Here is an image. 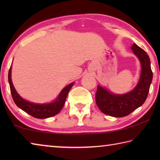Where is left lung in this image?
Masks as SVG:
<instances>
[{
  "mask_svg": "<svg viewBox=\"0 0 160 160\" xmlns=\"http://www.w3.org/2000/svg\"><path fill=\"white\" fill-rule=\"evenodd\" d=\"M131 49L139 58L141 74L138 85L132 91L123 94H115L98 85L95 95L97 107L102 113L113 117H123L140 107L147 99L152 80L150 60L145 51L135 43Z\"/></svg>",
  "mask_w": 160,
  "mask_h": 160,
  "instance_id": "obj_1",
  "label": "left lung"
}]
</instances>
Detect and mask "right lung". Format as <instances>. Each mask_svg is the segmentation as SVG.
<instances>
[{
	"instance_id": "right-lung-1",
	"label": "right lung",
	"mask_w": 160,
	"mask_h": 160,
	"mask_svg": "<svg viewBox=\"0 0 160 160\" xmlns=\"http://www.w3.org/2000/svg\"><path fill=\"white\" fill-rule=\"evenodd\" d=\"M11 68L12 67H10L8 72V82L13 101L19 108L37 118H49L58 114L61 112L66 102L68 94L73 85L74 82L70 83L68 85L65 87L54 102L48 103V104H36V103L27 101L19 95L12 82Z\"/></svg>"
}]
</instances>
